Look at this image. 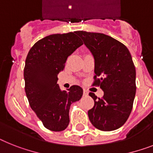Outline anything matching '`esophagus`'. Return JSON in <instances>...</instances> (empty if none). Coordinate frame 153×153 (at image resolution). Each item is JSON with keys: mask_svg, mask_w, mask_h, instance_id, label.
I'll return each instance as SVG.
<instances>
[{"mask_svg": "<svg viewBox=\"0 0 153 153\" xmlns=\"http://www.w3.org/2000/svg\"><path fill=\"white\" fill-rule=\"evenodd\" d=\"M88 91L86 89H84V96H88Z\"/></svg>", "mask_w": 153, "mask_h": 153, "instance_id": "1", "label": "esophagus"}]
</instances>
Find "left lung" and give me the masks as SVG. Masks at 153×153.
<instances>
[{"instance_id": "left-lung-1", "label": "left lung", "mask_w": 153, "mask_h": 153, "mask_svg": "<svg viewBox=\"0 0 153 153\" xmlns=\"http://www.w3.org/2000/svg\"><path fill=\"white\" fill-rule=\"evenodd\" d=\"M76 33L94 56V81L104 91L102 98L94 93L88 111L91 123L97 129L111 131L122 127L132 110L136 93V70L127 48L116 39L100 33L78 31Z\"/></svg>"}]
</instances>
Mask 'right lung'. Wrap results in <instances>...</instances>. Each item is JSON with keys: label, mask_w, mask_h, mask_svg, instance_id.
Segmentation results:
<instances>
[{"label": "right lung", "mask_w": 153, "mask_h": 153, "mask_svg": "<svg viewBox=\"0 0 153 153\" xmlns=\"http://www.w3.org/2000/svg\"><path fill=\"white\" fill-rule=\"evenodd\" d=\"M82 45L74 33L52 34L35 43L26 57V97L31 108L50 131H62L68 127L70 105L83 95L79 86L62 91L57 84V76L65 67L67 58Z\"/></svg>", "instance_id": "obj_1"}]
</instances>
